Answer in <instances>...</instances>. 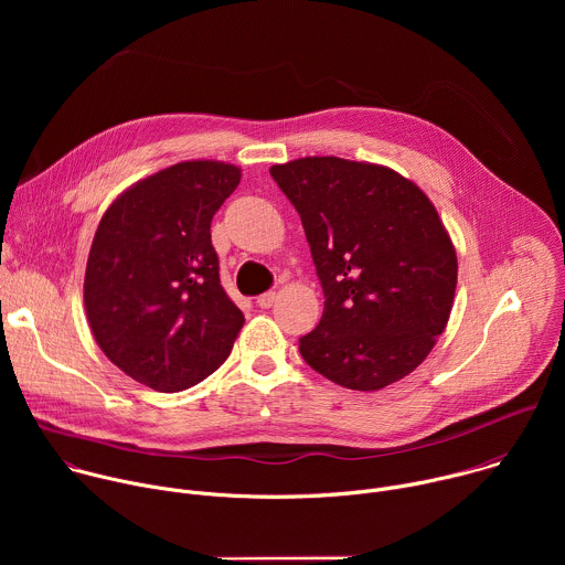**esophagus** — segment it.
Instances as JSON below:
<instances>
[{"label": "esophagus", "mask_w": 565, "mask_h": 565, "mask_svg": "<svg viewBox=\"0 0 565 565\" xmlns=\"http://www.w3.org/2000/svg\"><path fill=\"white\" fill-rule=\"evenodd\" d=\"M275 301H277V292H273V290L257 297V306H259V308H270Z\"/></svg>", "instance_id": "esophagus-1"}]
</instances>
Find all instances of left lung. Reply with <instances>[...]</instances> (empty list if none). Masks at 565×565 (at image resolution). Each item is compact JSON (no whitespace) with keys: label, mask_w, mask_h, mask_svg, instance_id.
I'll return each instance as SVG.
<instances>
[{"label":"left lung","mask_w":565,"mask_h":565,"mask_svg":"<svg viewBox=\"0 0 565 565\" xmlns=\"http://www.w3.org/2000/svg\"><path fill=\"white\" fill-rule=\"evenodd\" d=\"M324 288V315L299 340L310 369L377 391L431 353L454 306L456 250L429 196L391 168L338 156L273 166Z\"/></svg>","instance_id":"obj_1"}]
</instances>
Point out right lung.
<instances>
[{
  "label": "right lung",
  "mask_w": 565,
  "mask_h": 565,
  "mask_svg": "<svg viewBox=\"0 0 565 565\" xmlns=\"http://www.w3.org/2000/svg\"><path fill=\"white\" fill-rule=\"evenodd\" d=\"M241 170L183 160L127 188L103 214L85 273V310L103 353L172 393L230 355L244 312L225 295L210 223Z\"/></svg>",
  "instance_id": "1"
}]
</instances>
